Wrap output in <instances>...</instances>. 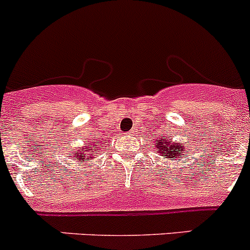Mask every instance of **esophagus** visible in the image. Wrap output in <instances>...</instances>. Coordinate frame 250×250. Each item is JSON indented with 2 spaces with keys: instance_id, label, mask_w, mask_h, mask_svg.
<instances>
[{
  "instance_id": "1",
  "label": "esophagus",
  "mask_w": 250,
  "mask_h": 250,
  "mask_svg": "<svg viewBox=\"0 0 250 250\" xmlns=\"http://www.w3.org/2000/svg\"><path fill=\"white\" fill-rule=\"evenodd\" d=\"M130 133H133V132H130Z\"/></svg>"
}]
</instances>
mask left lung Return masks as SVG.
<instances>
[{
	"mask_svg": "<svg viewBox=\"0 0 250 250\" xmlns=\"http://www.w3.org/2000/svg\"><path fill=\"white\" fill-rule=\"evenodd\" d=\"M155 145L159 149V154H161V156H164L165 159H168L169 161H174V160H181L179 157L182 156V149L181 145L178 143L169 142V137L166 139H157L155 142Z\"/></svg>",
	"mask_w": 250,
	"mask_h": 250,
	"instance_id": "8db88e82",
	"label": "left lung"
}]
</instances>
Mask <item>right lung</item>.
I'll return each instance as SVG.
<instances>
[{
    "mask_svg": "<svg viewBox=\"0 0 250 250\" xmlns=\"http://www.w3.org/2000/svg\"><path fill=\"white\" fill-rule=\"evenodd\" d=\"M95 142H96V140H95ZM95 142L89 143V146L82 147L81 150H78V151H77V154L74 155V159L79 160V161L84 162V164H86V162L90 161L91 159H94L93 152H91V151H95V149H96ZM99 147H100V146H99ZM95 154H96V152H95Z\"/></svg>",
    "mask_w": 250,
    "mask_h": 250,
    "instance_id": "right-lung-1",
    "label": "right lung"
}]
</instances>
